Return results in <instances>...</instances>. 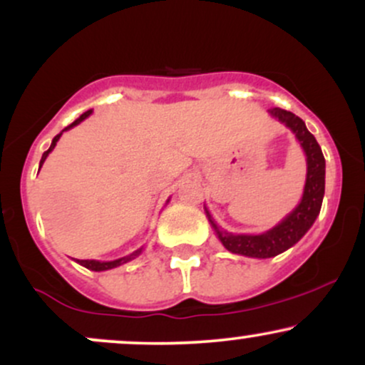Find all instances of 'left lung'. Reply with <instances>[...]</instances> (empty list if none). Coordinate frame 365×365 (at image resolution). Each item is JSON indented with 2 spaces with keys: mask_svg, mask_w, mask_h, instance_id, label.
Returning a JSON list of instances; mask_svg holds the SVG:
<instances>
[{
  "mask_svg": "<svg viewBox=\"0 0 365 365\" xmlns=\"http://www.w3.org/2000/svg\"><path fill=\"white\" fill-rule=\"evenodd\" d=\"M269 113L271 116L282 121L295 133L297 140L300 142L305 158H307V178H305L304 195L300 204L284 217L282 223H278L267 232L259 233V235H233V233L225 232L215 223V220L206 209L209 223L215 228L217 238L226 250L257 259L274 257V255L282 254L295 245L314 225L316 217L319 216L322 197H324L326 163L316 137L309 132L304 121L293 113L284 111L282 108H273Z\"/></svg>",
  "mask_w": 365,
  "mask_h": 365,
  "instance_id": "1",
  "label": "left lung"
}]
</instances>
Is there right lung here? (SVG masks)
Listing matches in <instances>:
<instances>
[{
  "label": "right lung",
  "mask_w": 365,
  "mask_h": 365,
  "mask_svg": "<svg viewBox=\"0 0 365 365\" xmlns=\"http://www.w3.org/2000/svg\"><path fill=\"white\" fill-rule=\"evenodd\" d=\"M91 113H92L91 110H89V111H86V113H83V115L78 116V118L75 120L72 125H68V127H66L65 130H70V128H72V127H75V125H78V123H81V121L86 120L87 116L91 115ZM65 130H63V132H65ZM63 132H61V133H63ZM61 133H58V135L54 137L53 142H51V145H49V149L46 150V153L43 154V158H41V166H43V163L46 161V158H48V154L51 153V150L54 149V145H56V142L60 140ZM41 166H39V168H41ZM140 252H142V247H140V249H137L135 252H132V254H130V255H125V257H121V259H116V261H108V262H101V261H89V259H87V261H78V259H77V262H78V264H82L83 267H87V269H91V271H106V269H113V267H118V266H121V264H125V262L132 261V259H135L137 255H139Z\"/></svg>",
  "instance_id": "1"
}]
</instances>
